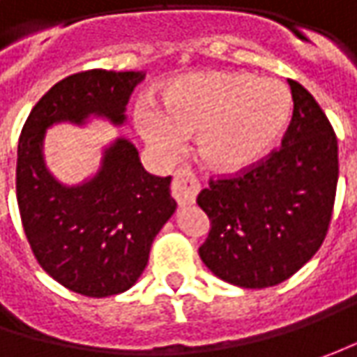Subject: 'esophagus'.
<instances>
[{
  "label": "esophagus",
  "instance_id": "34e87169",
  "mask_svg": "<svg viewBox=\"0 0 357 357\" xmlns=\"http://www.w3.org/2000/svg\"><path fill=\"white\" fill-rule=\"evenodd\" d=\"M200 190V183L197 176L188 171H176L174 178H172L171 192L174 200L178 202V206H186V204H195L197 195Z\"/></svg>",
  "mask_w": 357,
  "mask_h": 357
}]
</instances>
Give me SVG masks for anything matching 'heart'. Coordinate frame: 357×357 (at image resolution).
<instances>
[{
  "instance_id": "heart-1",
  "label": "heart",
  "mask_w": 357,
  "mask_h": 357,
  "mask_svg": "<svg viewBox=\"0 0 357 357\" xmlns=\"http://www.w3.org/2000/svg\"><path fill=\"white\" fill-rule=\"evenodd\" d=\"M160 111L137 109V129L160 155H176L197 135V155L222 174L258 165L280 141L292 115L288 89L240 71H202L171 79L158 93Z\"/></svg>"
}]
</instances>
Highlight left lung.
Returning <instances> with one entry per match:
<instances>
[{
  "instance_id": "left-lung-1",
  "label": "left lung",
  "mask_w": 357,
  "mask_h": 357,
  "mask_svg": "<svg viewBox=\"0 0 357 357\" xmlns=\"http://www.w3.org/2000/svg\"><path fill=\"white\" fill-rule=\"evenodd\" d=\"M294 113L282 146L236 178L211 181L199 206L211 218L199 248L206 268L240 288L288 280L322 246L337 185V141L328 117L288 79Z\"/></svg>"
}]
</instances>
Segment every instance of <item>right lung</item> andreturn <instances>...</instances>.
I'll use <instances>...</instances> for the list:
<instances>
[{"mask_svg": "<svg viewBox=\"0 0 357 357\" xmlns=\"http://www.w3.org/2000/svg\"><path fill=\"white\" fill-rule=\"evenodd\" d=\"M144 71L91 69L59 81L39 99L17 144V204L37 262L71 292L105 298L143 274L158 230L176 202L171 176L144 171L127 137L105 144L95 174L65 185L45 162L47 129L85 127L93 119L127 123V103Z\"/></svg>", "mask_w": 357, "mask_h": 357, "instance_id": "add662e5", "label": "right lung"}]
</instances>
